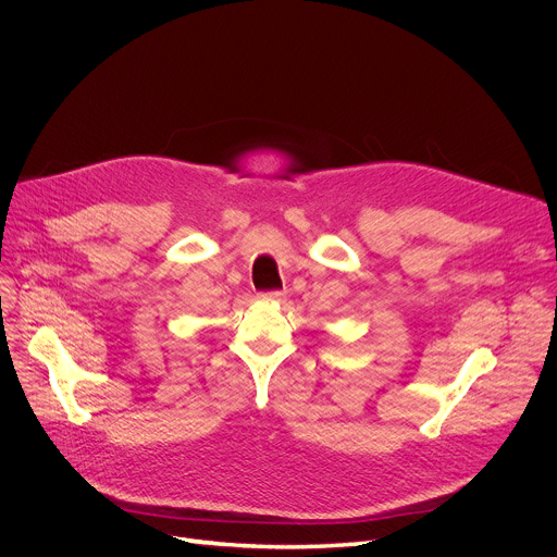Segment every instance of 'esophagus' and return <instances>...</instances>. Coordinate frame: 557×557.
<instances>
[{"instance_id": "esophagus-1", "label": "esophagus", "mask_w": 557, "mask_h": 557, "mask_svg": "<svg viewBox=\"0 0 557 557\" xmlns=\"http://www.w3.org/2000/svg\"><path fill=\"white\" fill-rule=\"evenodd\" d=\"M260 299L280 301V299H284V290H267V293H260Z\"/></svg>"}]
</instances>
